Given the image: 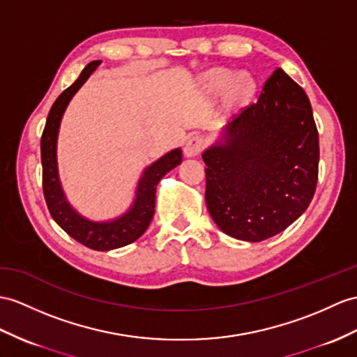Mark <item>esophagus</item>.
Masks as SVG:
<instances>
[{
	"instance_id": "1",
	"label": "esophagus",
	"mask_w": 357,
	"mask_h": 357,
	"mask_svg": "<svg viewBox=\"0 0 357 357\" xmlns=\"http://www.w3.org/2000/svg\"><path fill=\"white\" fill-rule=\"evenodd\" d=\"M204 149V139L202 136H192L188 139V142L183 149L186 158H195Z\"/></svg>"
}]
</instances>
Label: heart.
<instances>
[{"instance_id": "heart-1", "label": "heart", "mask_w": 357, "mask_h": 357, "mask_svg": "<svg viewBox=\"0 0 357 357\" xmlns=\"http://www.w3.org/2000/svg\"><path fill=\"white\" fill-rule=\"evenodd\" d=\"M255 78L248 73L231 74L227 69H213L203 77V88L211 95H221L225 91L229 106H239L255 92Z\"/></svg>"}]
</instances>
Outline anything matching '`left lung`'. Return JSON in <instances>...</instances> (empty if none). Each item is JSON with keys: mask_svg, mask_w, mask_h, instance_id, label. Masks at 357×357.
<instances>
[{"mask_svg": "<svg viewBox=\"0 0 357 357\" xmlns=\"http://www.w3.org/2000/svg\"><path fill=\"white\" fill-rule=\"evenodd\" d=\"M203 160L206 204L225 234L260 242L283 231L306 211L318 181V130L306 92L275 69Z\"/></svg>", "mask_w": 357, "mask_h": 357, "instance_id": "8db88e82", "label": "left lung"}]
</instances>
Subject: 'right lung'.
<instances>
[{
  "mask_svg": "<svg viewBox=\"0 0 357 357\" xmlns=\"http://www.w3.org/2000/svg\"><path fill=\"white\" fill-rule=\"evenodd\" d=\"M100 65L95 60L86 66L80 77L59 95L51 107L45 128L40 139V158H42V186L43 197L53 220L62 227L69 236L80 242L84 247L109 251L132 244L144 234L154 215L155 206V188L165 174L180 165L181 150H171L160 159L153 162L144 169V174L137 181L135 202L128 211L118 218L109 221H92L84 218L69 204L59 178L57 168V136L62 116L77 91L82 88L91 74Z\"/></svg>",
  "mask_w": 357,
  "mask_h": 357,
  "instance_id": "obj_1",
  "label": "right lung"
}]
</instances>
